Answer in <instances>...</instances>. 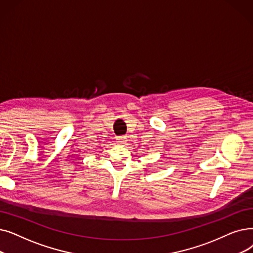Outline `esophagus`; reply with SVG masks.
I'll return each instance as SVG.
<instances>
[{
  "label": "esophagus",
  "mask_w": 253,
  "mask_h": 253,
  "mask_svg": "<svg viewBox=\"0 0 253 253\" xmlns=\"http://www.w3.org/2000/svg\"><path fill=\"white\" fill-rule=\"evenodd\" d=\"M126 141H127L126 136H118L117 137V142H118V144H120V145L124 144V142H126Z\"/></svg>",
  "instance_id": "esophagus-1"
}]
</instances>
